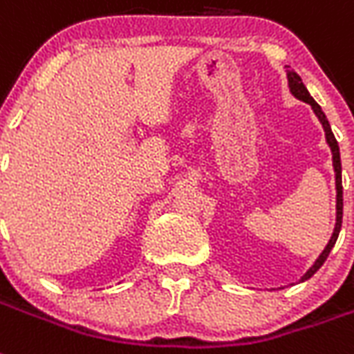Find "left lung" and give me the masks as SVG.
I'll return each instance as SVG.
<instances>
[{
	"mask_svg": "<svg viewBox=\"0 0 354 354\" xmlns=\"http://www.w3.org/2000/svg\"><path fill=\"white\" fill-rule=\"evenodd\" d=\"M288 86H290V92H292V95H295L299 101H305V103H308V105L312 106V111H314V114L317 116V120H319V123L323 125V131H325V138H327V144L328 147H330V151H333V166H334V175H336V225H334V231H333V236H330V240H328V243L325 245V249L322 251V254L317 257V260L312 264V268L308 271H306L305 275L301 277V282L303 281H308L314 273H316L319 268L323 266V262L327 260L328 253H330V249L334 248V243H336V240H338V234H339V229H342V216H344V188H342V160H339V147H338V142H336V138H334L333 134V129H330V125H328V120L327 116H325V112L322 111V106L317 105L316 101H314V97H312L310 94H308V90H306V86L303 84V81H301V77L297 75V73L294 72V70H288Z\"/></svg>",
	"mask_w": 354,
	"mask_h": 354,
	"instance_id": "8db88e82",
	"label": "left lung"
}]
</instances>
